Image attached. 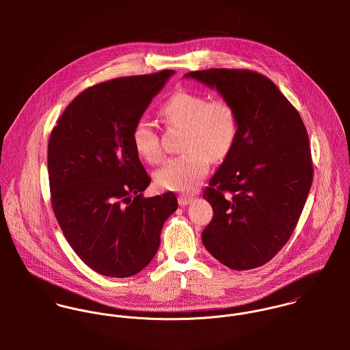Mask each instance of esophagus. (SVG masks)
Instances as JSON below:
<instances>
[{"label": "esophagus", "mask_w": 350, "mask_h": 350, "mask_svg": "<svg viewBox=\"0 0 350 350\" xmlns=\"http://www.w3.org/2000/svg\"><path fill=\"white\" fill-rule=\"evenodd\" d=\"M178 202H179V204H180V206H187L189 203H191V202H193V197H189V196H180V197L178 198Z\"/></svg>", "instance_id": "34e87169"}]
</instances>
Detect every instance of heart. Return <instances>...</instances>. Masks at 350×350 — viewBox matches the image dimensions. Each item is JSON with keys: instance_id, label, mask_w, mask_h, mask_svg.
Wrapping results in <instances>:
<instances>
[{"instance_id": "heart-1", "label": "heart", "mask_w": 350, "mask_h": 350, "mask_svg": "<svg viewBox=\"0 0 350 350\" xmlns=\"http://www.w3.org/2000/svg\"><path fill=\"white\" fill-rule=\"evenodd\" d=\"M168 126L183 129V154L168 159L154 174L156 185L171 191L194 190L208 172L210 163L224 160L233 150L239 135V114L225 97L207 100L204 94L179 90L160 107ZM136 152L147 161L157 163L163 150L153 124L140 118L132 131Z\"/></svg>"}]
</instances>
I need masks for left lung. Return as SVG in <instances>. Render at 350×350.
I'll list each match as a JSON object with an SVG mask.
<instances>
[{"label": "left lung", "mask_w": 350, "mask_h": 350, "mask_svg": "<svg viewBox=\"0 0 350 350\" xmlns=\"http://www.w3.org/2000/svg\"><path fill=\"white\" fill-rule=\"evenodd\" d=\"M185 77L217 89L239 114L236 144L203 191L213 219L202 243L230 269L261 267L290 240L311 189L306 126L278 86L256 71L208 68Z\"/></svg>", "instance_id": "1"}]
</instances>
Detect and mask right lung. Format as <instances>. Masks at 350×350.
<instances>
[{
    "label": "right lung",
    "mask_w": 350,
    "mask_h": 350,
    "mask_svg": "<svg viewBox=\"0 0 350 350\" xmlns=\"http://www.w3.org/2000/svg\"><path fill=\"white\" fill-rule=\"evenodd\" d=\"M174 74L116 78L94 85L66 107L51 132V204L70 247L93 271L128 278L150 264L174 193L144 198L150 178L132 131Z\"/></svg>",
    "instance_id": "right-lung-1"
}]
</instances>
